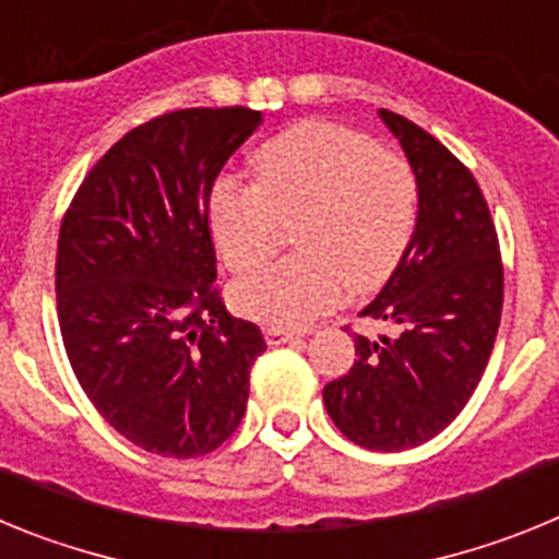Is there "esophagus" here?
I'll use <instances>...</instances> for the list:
<instances>
[{"label": "esophagus", "mask_w": 559, "mask_h": 559, "mask_svg": "<svg viewBox=\"0 0 559 559\" xmlns=\"http://www.w3.org/2000/svg\"><path fill=\"white\" fill-rule=\"evenodd\" d=\"M302 333H296V330H283V328H269L265 330V341H269L271 347H280V344H290V341H299Z\"/></svg>", "instance_id": "34e87169"}]
</instances>
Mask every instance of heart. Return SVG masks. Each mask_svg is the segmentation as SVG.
<instances>
[{"label":"heart","instance_id":"heart-1","mask_svg":"<svg viewBox=\"0 0 559 559\" xmlns=\"http://www.w3.org/2000/svg\"><path fill=\"white\" fill-rule=\"evenodd\" d=\"M257 185L221 179L210 231L231 271L265 263L296 224L299 254L235 285V308L269 328H305L355 294L380 288L417 229L419 185L406 156L335 126L299 122L254 151Z\"/></svg>","mask_w":559,"mask_h":559}]
</instances>
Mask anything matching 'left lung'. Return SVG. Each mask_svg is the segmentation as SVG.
<instances>
[{"instance_id": "obj_1", "label": "left lung", "mask_w": 559, "mask_h": 559, "mask_svg": "<svg viewBox=\"0 0 559 559\" xmlns=\"http://www.w3.org/2000/svg\"><path fill=\"white\" fill-rule=\"evenodd\" d=\"M378 114L417 173V229L403 263L360 310L394 333H355L358 358L324 386V406L355 445L392 453L445 431L476 392L501 324L503 269L473 173L412 120Z\"/></svg>"}]
</instances>
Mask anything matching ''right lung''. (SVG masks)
Masks as SVG:
<instances>
[{
    "label": "right lung",
    "mask_w": 559,
    "mask_h": 559,
    "mask_svg": "<svg viewBox=\"0 0 559 559\" xmlns=\"http://www.w3.org/2000/svg\"><path fill=\"white\" fill-rule=\"evenodd\" d=\"M263 114L185 108L133 128L97 162L58 237L56 294L78 383L147 453H212L246 414L260 328L212 288L210 192Z\"/></svg>",
    "instance_id": "1"
}]
</instances>
